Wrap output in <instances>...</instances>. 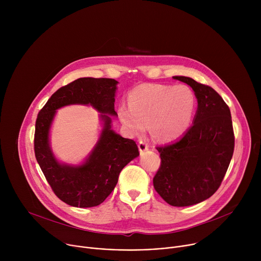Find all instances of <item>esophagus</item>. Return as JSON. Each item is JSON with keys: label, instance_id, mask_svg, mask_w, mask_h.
<instances>
[{"label": "esophagus", "instance_id": "obj_1", "mask_svg": "<svg viewBox=\"0 0 261 261\" xmlns=\"http://www.w3.org/2000/svg\"><path fill=\"white\" fill-rule=\"evenodd\" d=\"M138 147H139L140 153H143L146 150H148V143L146 141H144V140H140L138 142Z\"/></svg>", "mask_w": 261, "mask_h": 261}]
</instances>
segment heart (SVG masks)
<instances>
[{"instance_id":"b5f03b06","label":"heart","mask_w":261,"mask_h":261,"mask_svg":"<svg viewBox=\"0 0 261 261\" xmlns=\"http://www.w3.org/2000/svg\"><path fill=\"white\" fill-rule=\"evenodd\" d=\"M129 106L119 107L121 122L135 135L150 124L152 135L161 141L182 135L192 122L196 108L193 91L185 85L143 84L128 95Z\"/></svg>"}]
</instances>
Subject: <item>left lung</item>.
Here are the masks:
<instances>
[{
	"instance_id": "1",
	"label": "left lung",
	"mask_w": 261,
	"mask_h": 261,
	"mask_svg": "<svg viewBox=\"0 0 261 261\" xmlns=\"http://www.w3.org/2000/svg\"><path fill=\"white\" fill-rule=\"evenodd\" d=\"M198 107L190 129L177 141L158 145L161 164L153 182L170 205L188 206L210 198L225 176L234 150L230 109L211 87L186 76Z\"/></svg>"
}]
</instances>
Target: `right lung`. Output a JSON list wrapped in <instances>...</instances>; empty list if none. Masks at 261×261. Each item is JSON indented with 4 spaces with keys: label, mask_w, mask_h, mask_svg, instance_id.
Masks as SVG:
<instances>
[{
    "label": "right lung",
    "mask_w": 261,
    "mask_h": 261,
    "mask_svg": "<svg viewBox=\"0 0 261 261\" xmlns=\"http://www.w3.org/2000/svg\"><path fill=\"white\" fill-rule=\"evenodd\" d=\"M118 82L113 79L83 77L51 95L37 116L34 151L54 193L65 203L91 207L102 203L113 192L122 169L139 155L133 139L124 138L110 129L111 115L116 116L115 93ZM69 103H91L105 120V129L95 150L82 167L60 165L48 145V131L55 110Z\"/></svg>",
    "instance_id": "1"
}]
</instances>
